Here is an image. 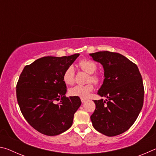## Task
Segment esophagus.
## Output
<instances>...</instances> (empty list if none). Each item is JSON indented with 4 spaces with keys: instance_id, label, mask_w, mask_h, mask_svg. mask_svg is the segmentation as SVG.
Masks as SVG:
<instances>
[{
    "instance_id": "1",
    "label": "esophagus",
    "mask_w": 156,
    "mask_h": 156,
    "mask_svg": "<svg viewBox=\"0 0 156 156\" xmlns=\"http://www.w3.org/2000/svg\"><path fill=\"white\" fill-rule=\"evenodd\" d=\"M87 101V100L86 99H84V98H81V102H83V103H84V102H85Z\"/></svg>"
}]
</instances>
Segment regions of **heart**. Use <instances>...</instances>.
I'll list each match as a JSON object with an SVG mask.
<instances>
[{"instance_id":"1","label":"heart","mask_w":156,"mask_h":156,"mask_svg":"<svg viewBox=\"0 0 156 156\" xmlns=\"http://www.w3.org/2000/svg\"><path fill=\"white\" fill-rule=\"evenodd\" d=\"M80 67L84 72L90 74L89 78V82H92L95 84H98L100 82V78L98 76L94 74L97 69L96 63L89 60H82L79 62ZM63 80L67 84H72L74 81V69L72 66H69L66 69L62 76ZM94 86L91 84H87L85 85L78 84L71 88L69 93L72 96H76L81 98H87L93 91Z\"/></svg>"}]
</instances>
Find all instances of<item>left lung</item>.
<instances>
[{
    "instance_id": "1",
    "label": "left lung",
    "mask_w": 156,
    "mask_h": 156,
    "mask_svg": "<svg viewBox=\"0 0 156 156\" xmlns=\"http://www.w3.org/2000/svg\"><path fill=\"white\" fill-rule=\"evenodd\" d=\"M89 56L103 67L105 79L97 94L107 98L94 100L93 126L105 136L119 135L133 125L143 106L141 74L137 65L120 54L104 51Z\"/></svg>"
}]
</instances>
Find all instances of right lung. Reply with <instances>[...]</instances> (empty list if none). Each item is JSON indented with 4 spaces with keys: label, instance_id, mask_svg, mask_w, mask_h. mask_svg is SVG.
I'll return each mask as SVG.
<instances>
[{
    "label": "right lung",
    "instance_id": "add662e5",
    "mask_svg": "<svg viewBox=\"0 0 156 156\" xmlns=\"http://www.w3.org/2000/svg\"><path fill=\"white\" fill-rule=\"evenodd\" d=\"M79 56L41 58L25 66L21 73L16 85L18 103L27 122L41 133L57 136L72 125L81 100L65 96L67 87L62 76Z\"/></svg>",
    "mask_w": 156,
    "mask_h": 156
}]
</instances>
